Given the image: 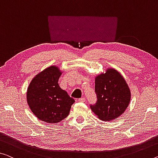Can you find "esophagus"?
Returning <instances> with one entry per match:
<instances>
[{
    "label": "esophagus",
    "instance_id": "obj_1",
    "mask_svg": "<svg viewBox=\"0 0 158 158\" xmlns=\"http://www.w3.org/2000/svg\"><path fill=\"white\" fill-rule=\"evenodd\" d=\"M78 102H85V98H81L78 99Z\"/></svg>",
    "mask_w": 158,
    "mask_h": 158
}]
</instances>
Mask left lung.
Here are the masks:
<instances>
[{
    "label": "left lung",
    "instance_id": "1",
    "mask_svg": "<svg viewBox=\"0 0 158 158\" xmlns=\"http://www.w3.org/2000/svg\"><path fill=\"white\" fill-rule=\"evenodd\" d=\"M95 104L92 111L102 121H111L124 112L131 100V91L127 82L117 71L106 70L95 78Z\"/></svg>",
    "mask_w": 158,
    "mask_h": 158
}]
</instances>
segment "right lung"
<instances>
[{"instance_id":"add662e5","label":"right lung","mask_w":158,"mask_h":158,"mask_svg":"<svg viewBox=\"0 0 158 158\" xmlns=\"http://www.w3.org/2000/svg\"><path fill=\"white\" fill-rule=\"evenodd\" d=\"M60 75L56 66L48 67L34 77L27 92V100L34 114L49 123L66 118L75 102L58 83Z\"/></svg>"}]
</instances>
